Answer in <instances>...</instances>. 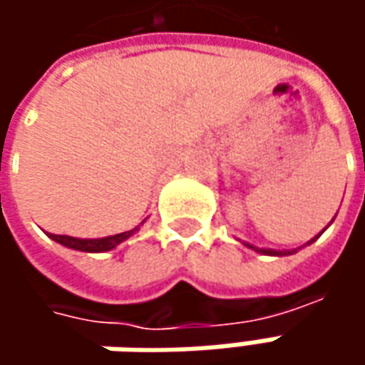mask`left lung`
I'll use <instances>...</instances> for the list:
<instances>
[{
    "instance_id": "left-lung-1",
    "label": "left lung",
    "mask_w": 365,
    "mask_h": 365,
    "mask_svg": "<svg viewBox=\"0 0 365 365\" xmlns=\"http://www.w3.org/2000/svg\"><path fill=\"white\" fill-rule=\"evenodd\" d=\"M317 237H319V235H317ZM317 237H313L309 244H313ZM245 245H247V247H252V250H258V247H254V245H250V244H245ZM258 252H262V254H270V256H287V254H294V252H276V250H258Z\"/></svg>"
}]
</instances>
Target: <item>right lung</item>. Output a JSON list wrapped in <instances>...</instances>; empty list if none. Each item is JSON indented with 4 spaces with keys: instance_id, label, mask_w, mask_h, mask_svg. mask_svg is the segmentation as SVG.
Returning <instances> with one entry per match:
<instances>
[{
    "instance_id": "add662e5",
    "label": "right lung",
    "mask_w": 365,
    "mask_h": 365,
    "mask_svg": "<svg viewBox=\"0 0 365 365\" xmlns=\"http://www.w3.org/2000/svg\"><path fill=\"white\" fill-rule=\"evenodd\" d=\"M138 232V227L132 232L118 233V235H109V237H99V240H78V237H71V235H54L48 233L54 242H58L61 245H66L71 250H78V252H91V254H99V252H109L115 245H120L121 242H125L130 235Z\"/></svg>"
}]
</instances>
